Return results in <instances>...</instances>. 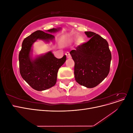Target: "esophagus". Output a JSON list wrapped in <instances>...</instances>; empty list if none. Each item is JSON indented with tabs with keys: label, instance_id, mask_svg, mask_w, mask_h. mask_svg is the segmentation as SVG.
<instances>
[{
	"label": "esophagus",
	"instance_id": "obj_1",
	"mask_svg": "<svg viewBox=\"0 0 133 133\" xmlns=\"http://www.w3.org/2000/svg\"><path fill=\"white\" fill-rule=\"evenodd\" d=\"M65 55H66V57H67V58H71V55H70V53H69V52H66V53H65Z\"/></svg>",
	"mask_w": 133,
	"mask_h": 133
}]
</instances>
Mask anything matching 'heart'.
<instances>
[{
  "label": "heart",
  "instance_id": "heart-1",
  "mask_svg": "<svg viewBox=\"0 0 133 133\" xmlns=\"http://www.w3.org/2000/svg\"><path fill=\"white\" fill-rule=\"evenodd\" d=\"M77 38L76 37H73L71 38L70 39V42H73L74 41H75V39ZM84 42H85V40H84V38L82 37H80V36H79V37H78L77 39H76V44H78V45H82V44H83Z\"/></svg>",
  "mask_w": 133,
  "mask_h": 133
}]
</instances>
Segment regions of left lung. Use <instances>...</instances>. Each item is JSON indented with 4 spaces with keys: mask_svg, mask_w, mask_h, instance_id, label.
<instances>
[{
    "mask_svg": "<svg viewBox=\"0 0 133 133\" xmlns=\"http://www.w3.org/2000/svg\"><path fill=\"white\" fill-rule=\"evenodd\" d=\"M89 41L78 46L70 54L75 63L76 82L88 88L97 86L110 71L111 54L105 39L92 31H85Z\"/></svg>",
    "mask_w": 133,
    "mask_h": 133,
    "instance_id": "obj_1",
    "label": "left lung"
}]
</instances>
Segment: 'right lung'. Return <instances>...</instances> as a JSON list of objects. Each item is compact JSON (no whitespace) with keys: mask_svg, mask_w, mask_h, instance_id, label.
Here are the masks:
<instances>
[{"mask_svg":"<svg viewBox=\"0 0 133 133\" xmlns=\"http://www.w3.org/2000/svg\"><path fill=\"white\" fill-rule=\"evenodd\" d=\"M60 29L53 28L45 32L37 30L25 38L22 43L19 54L20 73L23 79L36 90H45L55 85L58 70L66 61V55L58 59L49 51L33 59L31 47L38 39L47 43L53 41L54 36L50 33H55Z\"/></svg>","mask_w":133,"mask_h":133,"instance_id":"obj_1","label":"right lung"}]
</instances>
